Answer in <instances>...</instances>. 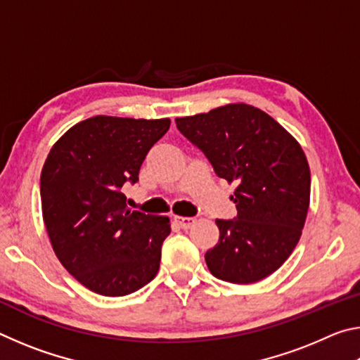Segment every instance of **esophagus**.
Listing matches in <instances>:
<instances>
[{
	"mask_svg": "<svg viewBox=\"0 0 360 360\" xmlns=\"http://www.w3.org/2000/svg\"><path fill=\"white\" fill-rule=\"evenodd\" d=\"M174 222L179 225L181 229H184V230H187V229H191V227H193V224L197 222L195 221L193 217H184V216H174Z\"/></svg>",
	"mask_w": 360,
	"mask_h": 360,
	"instance_id": "1",
	"label": "esophagus"
}]
</instances>
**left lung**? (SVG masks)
<instances>
[{
  "instance_id": "8db88e82",
  "label": "left lung",
  "mask_w": 360,
  "mask_h": 360,
  "mask_svg": "<svg viewBox=\"0 0 360 360\" xmlns=\"http://www.w3.org/2000/svg\"><path fill=\"white\" fill-rule=\"evenodd\" d=\"M216 174L235 182L236 219H217L219 241L205 254L210 271L235 284L270 276L294 251L309 208L307 155L278 122L246 103L176 119Z\"/></svg>"
}]
</instances>
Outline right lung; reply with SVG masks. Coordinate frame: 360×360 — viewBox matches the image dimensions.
<instances>
[{
  "label": "right lung",
  "mask_w": 360,
  "mask_h": 360,
  "mask_svg": "<svg viewBox=\"0 0 360 360\" xmlns=\"http://www.w3.org/2000/svg\"><path fill=\"white\" fill-rule=\"evenodd\" d=\"M169 119L95 115L60 136L41 172L42 219L53 252L79 283L122 297L155 278L167 216L127 208L125 182H136Z\"/></svg>",
  "instance_id": "1"
}]
</instances>
